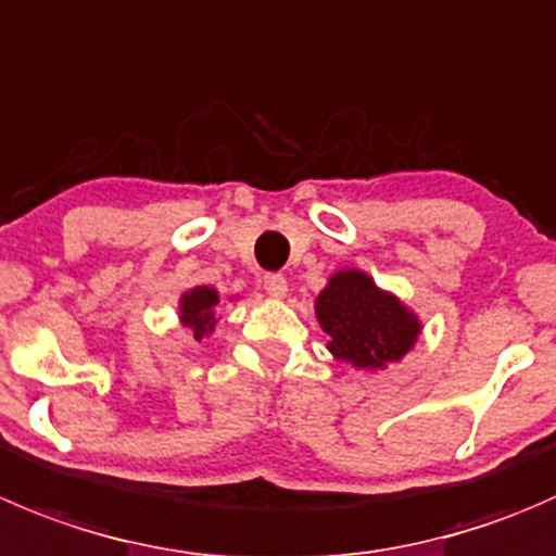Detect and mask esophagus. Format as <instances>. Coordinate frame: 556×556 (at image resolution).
<instances>
[{
    "mask_svg": "<svg viewBox=\"0 0 556 556\" xmlns=\"http://www.w3.org/2000/svg\"><path fill=\"white\" fill-rule=\"evenodd\" d=\"M263 288H266V293L271 295V299H285V295H288V279H285L282 274H268V277L263 279Z\"/></svg>",
    "mask_w": 556,
    "mask_h": 556,
    "instance_id": "34e87169",
    "label": "esophagus"
}]
</instances>
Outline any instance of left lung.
Returning a JSON list of instances; mask_svg holds the SVG:
<instances>
[{
	"mask_svg": "<svg viewBox=\"0 0 556 556\" xmlns=\"http://www.w3.org/2000/svg\"><path fill=\"white\" fill-rule=\"evenodd\" d=\"M315 317L328 333V353L364 371L399 364L424 331L421 317L361 268H339L328 277L315 299Z\"/></svg>",
	"mask_w": 556,
	"mask_h": 556,
	"instance_id": "8db88e82",
	"label": "left lung"
}]
</instances>
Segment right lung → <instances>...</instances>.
I'll use <instances>...</instances> for the list:
<instances>
[{
    "instance_id": "add662e5",
    "label": "right lung",
    "mask_w": 556,
    "mask_h": 556,
    "mask_svg": "<svg viewBox=\"0 0 556 556\" xmlns=\"http://www.w3.org/2000/svg\"><path fill=\"white\" fill-rule=\"evenodd\" d=\"M236 295H230L233 301ZM217 306H219V290L212 285H195V288L185 290L179 295V323L190 331L195 342H203L212 337L214 326H217Z\"/></svg>"
}]
</instances>
